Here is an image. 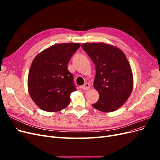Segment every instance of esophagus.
<instances>
[{
  "label": "esophagus",
  "instance_id": "34e87169",
  "mask_svg": "<svg viewBox=\"0 0 160 160\" xmlns=\"http://www.w3.org/2000/svg\"><path fill=\"white\" fill-rule=\"evenodd\" d=\"M81 88L84 90H88L90 88V84L88 83H86L81 87Z\"/></svg>",
  "mask_w": 160,
  "mask_h": 160
}]
</instances>
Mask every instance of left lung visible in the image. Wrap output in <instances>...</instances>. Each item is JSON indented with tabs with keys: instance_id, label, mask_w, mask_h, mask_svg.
Segmentation results:
<instances>
[{
	"instance_id": "8db88e82",
	"label": "left lung",
	"mask_w": 160,
	"mask_h": 160,
	"mask_svg": "<svg viewBox=\"0 0 160 160\" xmlns=\"http://www.w3.org/2000/svg\"><path fill=\"white\" fill-rule=\"evenodd\" d=\"M95 66L94 88L99 95L93 107L112 112L126 102L132 93L133 78L126 56L119 48L103 42L82 44Z\"/></svg>"
}]
</instances>
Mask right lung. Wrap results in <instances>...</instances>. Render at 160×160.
I'll use <instances>...</instances> for the list:
<instances>
[{"label":"right lung","instance_id":"right-lung-1","mask_svg":"<svg viewBox=\"0 0 160 160\" xmlns=\"http://www.w3.org/2000/svg\"><path fill=\"white\" fill-rule=\"evenodd\" d=\"M80 43H61L43 50L35 57L28 76V90L38 108L57 112L69 105L77 89L67 65Z\"/></svg>","mask_w":160,"mask_h":160}]
</instances>
